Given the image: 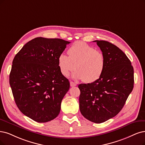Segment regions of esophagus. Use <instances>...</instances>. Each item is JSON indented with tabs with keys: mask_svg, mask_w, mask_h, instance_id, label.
I'll list each match as a JSON object with an SVG mask.
<instances>
[{
	"mask_svg": "<svg viewBox=\"0 0 145 145\" xmlns=\"http://www.w3.org/2000/svg\"><path fill=\"white\" fill-rule=\"evenodd\" d=\"M70 84H71V87H72L76 86V84L75 83H74L73 82H71V83H70Z\"/></svg>",
	"mask_w": 145,
	"mask_h": 145,
	"instance_id": "1",
	"label": "esophagus"
}]
</instances>
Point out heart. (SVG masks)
Instances as JSON below:
<instances>
[{
	"mask_svg": "<svg viewBox=\"0 0 145 145\" xmlns=\"http://www.w3.org/2000/svg\"><path fill=\"white\" fill-rule=\"evenodd\" d=\"M68 54L61 53L58 58V67L63 76H68L76 69L72 75L74 79L91 83L97 81L103 74L105 57L94 47L78 41L69 48Z\"/></svg>",
	"mask_w": 145,
	"mask_h": 145,
	"instance_id": "1",
	"label": "heart"
}]
</instances>
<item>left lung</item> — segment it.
Returning <instances> with one entry per match:
<instances>
[{
  "label": "left lung",
  "instance_id": "left-lung-1",
  "mask_svg": "<svg viewBox=\"0 0 145 145\" xmlns=\"http://www.w3.org/2000/svg\"><path fill=\"white\" fill-rule=\"evenodd\" d=\"M105 57L103 73L97 81L81 84L79 109L88 120L102 123L115 116L124 107L134 87V69L118 47L105 40H94Z\"/></svg>",
  "mask_w": 145,
  "mask_h": 145
}]
</instances>
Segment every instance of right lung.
<instances>
[{
    "label": "right lung",
    "instance_id": "1",
    "mask_svg": "<svg viewBox=\"0 0 145 145\" xmlns=\"http://www.w3.org/2000/svg\"><path fill=\"white\" fill-rule=\"evenodd\" d=\"M70 43L36 37L14 58L9 84L15 102L24 115L37 122L50 121L60 113L70 82L60 72L58 58Z\"/></svg>",
    "mask_w": 145,
    "mask_h": 145
}]
</instances>
